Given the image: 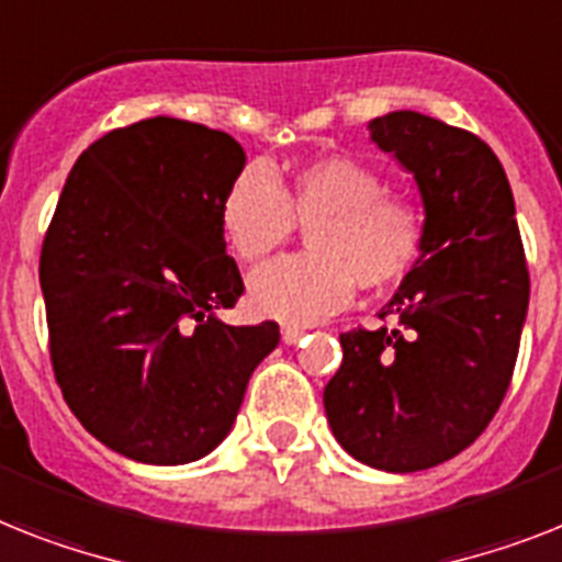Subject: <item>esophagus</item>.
I'll list each match as a JSON object with an SVG mask.
<instances>
[{
    "mask_svg": "<svg viewBox=\"0 0 562 562\" xmlns=\"http://www.w3.org/2000/svg\"><path fill=\"white\" fill-rule=\"evenodd\" d=\"M304 336H307V330H304V327H295V324H284V327H281V338H284V345H299Z\"/></svg>",
    "mask_w": 562,
    "mask_h": 562,
    "instance_id": "obj_1",
    "label": "esophagus"
}]
</instances>
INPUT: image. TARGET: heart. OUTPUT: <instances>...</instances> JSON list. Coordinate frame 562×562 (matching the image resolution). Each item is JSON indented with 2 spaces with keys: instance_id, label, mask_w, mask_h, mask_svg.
Instances as JSON below:
<instances>
[{
  "instance_id": "obj_1",
  "label": "heart",
  "mask_w": 562,
  "mask_h": 562,
  "mask_svg": "<svg viewBox=\"0 0 562 562\" xmlns=\"http://www.w3.org/2000/svg\"><path fill=\"white\" fill-rule=\"evenodd\" d=\"M310 226L313 252L267 263L249 278L255 313L313 324L353 299V286L382 290L411 272L422 255L425 215L411 198L356 157H318L272 180L247 166L221 201V229L240 261H263Z\"/></svg>"
}]
</instances>
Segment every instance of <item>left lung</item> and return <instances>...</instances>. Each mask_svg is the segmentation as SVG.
Masks as SVG:
<instances>
[{
  "mask_svg": "<svg viewBox=\"0 0 562 562\" xmlns=\"http://www.w3.org/2000/svg\"><path fill=\"white\" fill-rule=\"evenodd\" d=\"M370 137L414 175L425 206L422 258L382 318L341 333L324 387L333 437L379 471L414 474L488 428L512 384L528 310V267L503 164L476 134L391 111Z\"/></svg>",
  "mask_w": 562,
  "mask_h": 562,
  "instance_id": "1",
  "label": "left lung"
}]
</instances>
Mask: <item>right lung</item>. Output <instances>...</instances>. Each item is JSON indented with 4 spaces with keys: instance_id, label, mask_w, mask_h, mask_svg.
Segmentation results:
<instances>
[{
    "instance_id": "obj_1",
    "label": "right lung",
    "mask_w": 562,
    "mask_h": 562,
    "mask_svg": "<svg viewBox=\"0 0 562 562\" xmlns=\"http://www.w3.org/2000/svg\"><path fill=\"white\" fill-rule=\"evenodd\" d=\"M247 164L235 137L151 117L74 164L42 240L50 364L82 428L146 465L206 457L229 434L278 324L215 315L244 292L221 201Z\"/></svg>"
}]
</instances>
